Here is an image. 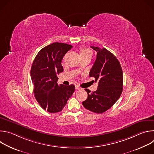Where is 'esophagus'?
<instances>
[{
    "instance_id": "esophagus-1",
    "label": "esophagus",
    "mask_w": 154,
    "mask_h": 154,
    "mask_svg": "<svg viewBox=\"0 0 154 154\" xmlns=\"http://www.w3.org/2000/svg\"><path fill=\"white\" fill-rule=\"evenodd\" d=\"M75 89H76V90H80V89H81V88H80L79 85H75Z\"/></svg>"
}]
</instances>
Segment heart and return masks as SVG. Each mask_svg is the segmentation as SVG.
Returning <instances> with one entry per match:
<instances>
[{"mask_svg": "<svg viewBox=\"0 0 154 154\" xmlns=\"http://www.w3.org/2000/svg\"><path fill=\"white\" fill-rule=\"evenodd\" d=\"M80 56L85 55H88V54H92L91 51L88 49L86 48H81L80 49Z\"/></svg>", "mask_w": 154, "mask_h": 154, "instance_id": "heart-1", "label": "heart"}]
</instances>
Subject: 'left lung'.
Here are the masks:
<instances>
[{
  "instance_id": "8db88e82",
  "label": "left lung",
  "mask_w": 154,
  "mask_h": 154,
  "mask_svg": "<svg viewBox=\"0 0 154 154\" xmlns=\"http://www.w3.org/2000/svg\"><path fill=\"white\" fill-rule=\"evenodd\" d=\"M97 52L96 60L90 72V77L98 83L97 89L91 93L85 89L88 98L82 102L83 106L96 113H102L110 108L119 99L123 89V74L116 57L105 48L91 46Z\"/></svg>"
}]
</instances>
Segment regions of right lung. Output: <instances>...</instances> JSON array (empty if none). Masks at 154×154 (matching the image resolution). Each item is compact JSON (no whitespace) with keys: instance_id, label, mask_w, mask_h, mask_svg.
I'll use <instances>...</instances> for the list:
<instances>
[{"instance_id":"right-lung-1","label":"right lung","mask_w":154,"mask_h":154,"mask_svg":"<svg viewBox=\"0 0 154 154\" xmlns=\"http://www.w3.org/2000/svg\"><path fill=\"white\" fill-rule=\"evenodd\" d=\"M72 46L54 42L42 48L33 60L30 71L35 97L40 106L51 113L61 112L75 91V86L57 84L58 75L63 71L61 64Z\"/></svg>"}]
</instances>
